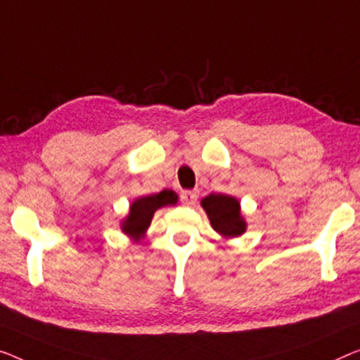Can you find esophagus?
<instances>
[{
    "label": "esophagus",
    "mask_w": 360,
    "mask_h": 360,
    "mask_svg": "<svg viewBox=\"0 0 360 360\" xmlns=\"http://www.w3.org/2000/svg\"><path fill=\"white\" fill-rule=\"evenodd\" d=\"M197 198H198V192L197 191H182V194H181V202L184 203V205H187V207L195 205Z\"/></svg>",
    "instance_id": "1"
}]
</instances>
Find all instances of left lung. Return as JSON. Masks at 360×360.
Instances as JSON below:
<instances>
[{
    "mask_svg": "<svg viewBox=\"0 0 360 360\" xmlns=\"http://www.w3.org/2000/svg\"><path fill=\"white\" fill-rule=\"evenodd\" d=\"M213 229L224 238H236L245 231V223L240 218L239 202L226 194H210L202 200Z\"/></svg>",
    "mask_w": 360,
    "mask_h": 360,
    "instance_id": "obj_1",
    "label": "left lung"
}]
</instances>
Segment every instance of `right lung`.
Instances as JSON below:
<instances>
[{"label":"right lung","mask_w":360,"mask_h":360,"mask_svg":"<svg viewBox=\"0 0 360 360\" xmlns=\"http://www.w3.org/2000/svg\"><path fill=\"white\" fill-rule=\"evenodd\" d=\"M176 202H178V195L173 191H162L160 194L137 198L131 205L129 217L122 223V231L134 239H139L150 226L153 213L160 207L174 205Z\"/></svg>","instance_id":"1"}]
</instances>
